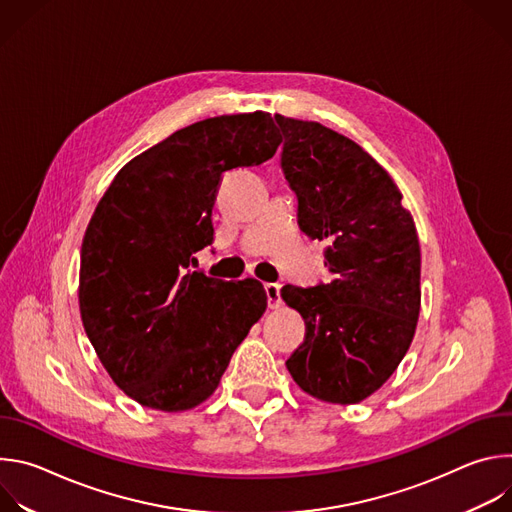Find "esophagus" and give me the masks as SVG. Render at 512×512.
<instances>
[{
  "label": "esophagus",
  "mask_w": 512,
  "mask_h": 512,
  "mask_svg": "<svg viewBox=\"0 0 512 512\" xmlns=\"http://www.w3.org/2000/svg\"><path fill=\"white\" fill-rule=\"evenodd\" d=\"M265 294H267V304L271 310L279 308L281 304V285L279 283H267L265 285Z\"/></svg>",
  "instance_id": "1"
}]
</instances>
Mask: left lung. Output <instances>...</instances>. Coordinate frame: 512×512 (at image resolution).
<instances>
[{"label":"left lung","instance_id":"left-lung-1","mask_svg":"<svg viewBox=\"0 0 512 512\" xmlns=\"http://www.w3.org/2000/svg\"><path fill=\"white\" fill-rule=\"evenodd\" d=\"M277 123L300 229L326 241L324 265L334 275L316 287H281V300L306 322L285 367L304 393L354 405L387 383L413 342L417 229L389 172L358 143L316 121L277 115Z\"/></svg>","mask_w":512,"mask_h":512}]
</instances>
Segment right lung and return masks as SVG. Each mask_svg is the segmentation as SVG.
Wrapping results in <instances>:
<instances>
[{
  "instance_id": "right-lung-1",
  "label": "right lung",
  "mask_w": 512,
  "mask_h": 512,
  "mask_svg": "<svg viewBox=\"0 0 512 512\" xmlns=\"http://www.w3.org/2000/svg\"><path fill=\"white\" fill-rule=\"evenodd\" d=\"M281 143L271 113L210 117L127 162L81 247L79 308L113 383L164 413L204 403L267 308L263 283L190 271L212 243L223 174L259 166Z\"/></svg>"
}]
</instances>
